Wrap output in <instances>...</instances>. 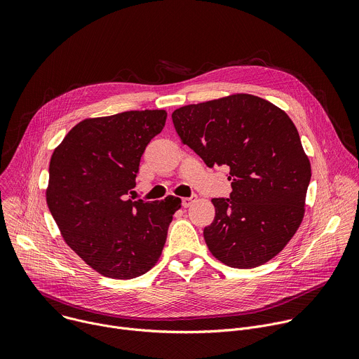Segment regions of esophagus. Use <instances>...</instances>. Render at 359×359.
<instances>
[{
    "mask_svg": "<svg viewBox=\"0 0 359 359\" xmlns=\"http://www.w3.org/2000/svg\"><path fill=\"white\" fill-rule=\"evenodd\" d=\"M196 196H190V197H183L182 198V204H183V208H189L190 204L193 203V201H196Z\"/></svg>",
    "mask_w": 359,
    "mask_h": 359,
    "instance_id": "obj_1",
    "label": "esophagus"
}]
</instances>
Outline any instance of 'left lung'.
Listing matches in <instances>:
<instances>
[{
  "label": "left lung",
  "mask_w": 359,
  "mask_h": 359,
  "mask_svg": "<svg viewBox=\"0 0 359 359\" xmlns=\"http://www.w3.org/2000/svg\"><path fill=\"white\" fill-rule=\"evenodd\" d=\"M182 142L209 168L229 166V198H213L216 216L203 236L217 260L259 267L298 230L311 165L298 130L271 102L236 93L172 114Z\"/></svg>",
  "instance_id": "1"
}]
</instances>
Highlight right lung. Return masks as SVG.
I'll use <instances>...</instances> for the list:
<instances>
[{
    "instance_id": "obj_1",
    "label": "right lung",
    "mask_w": 359,
    "mask_h": 359,
    "mask_svg": "<svg viewBox=\"0 0 359 359\" xmlns=\"http://www.w3.org/2000/svg\"><path fill=\"white\" fill-rule=\"evenodd\" d=\"M166 111H128L74 126L49 162L46 203L65 243L99 274L129 280L155 266L182 200L132 201L139 163Z\"/></svg>"
}]
</instances>
